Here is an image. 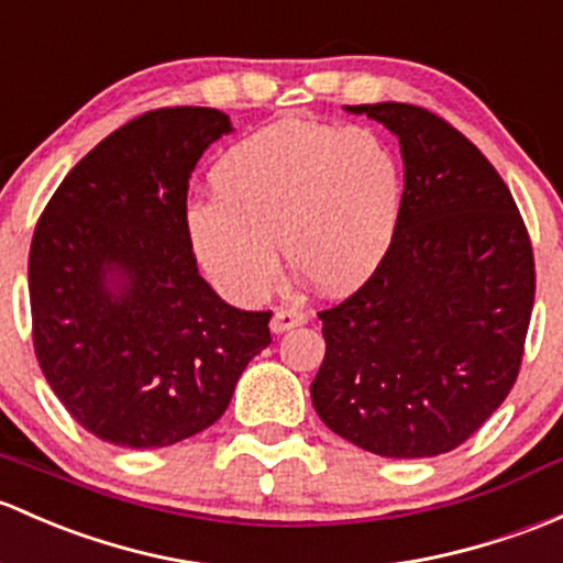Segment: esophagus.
Wrapping results in <instances>:
<instances>
[{"label": "esophagus", "mask_w": 563, "mask_h": 563, "mask_svg": "<svg viewBox=\"0 0 563 563\" xmlns=\"http://www.w3.org/2000/svg\"><path fill=\"white\" fill-rule=\"evenodd\" d=\"M301 323H307V316L299 310H286V307H280V310H275V316H272L269 327L275 334H283V331L288 329H297Z\"/></svg>", "instance_id": "34e87169"}]
</instances>
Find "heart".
<instances>
[{"label":"heart","instance_id":"1","mask_svg":"<svg viewBox=\"0 0 563 563\" xmlns=\"http://www.w3.org/2000/svg\"><path fill=\"white\" fill-rule=\"evenodd\" d=\"M216 197L186 210L202 269L229 299H262L288 264L321 291H358L386 262L399 232L405 175L394 147L372 129L269 123L234 142L212 167Z\"/></svg>","mask_w":563,"mask_h":563}]
</instances>
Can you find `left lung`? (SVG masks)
I'll use <instances>...</instances> for the list:
<instances>
[{"label": "left lung", "mask_w": 563, "mask_h": 563, "mask_svg": "<svg viewBox=\"0 0 563 563\" xmlns=\"http://www.w3.org/2000/svg\"><path fill=\"white\" fill-rule=\"evenodd\" d=\"M399 137L405 205L386 262L318 312L327 356L310 386L334 434L386 459L459 448L516 383L534 256L510 188L434 112L345 104Z\"/></svg>", "instance_id": "left-lung-1"}]
</instances>
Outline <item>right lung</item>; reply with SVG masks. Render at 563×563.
Here are the masks:
<instances>
[{
  "label": "right lung",
  "mask_w": 563,
  "mask_h": 563,
  "mask_svg": "<svg viewBox=\"0 0 563 563\" xmlns=\"http://www.w3.org/2000/svg\"><path fill=\"white\" fill-rule=\"evenodd\" d=\"M229 132L212 108L145 112L75 164L34 229V353L69 416L112 445L205 431L272 342V312L207 286L186 227L188 177Z\"/></svg>",
  "instance_id": "1"
}]
</instances>
